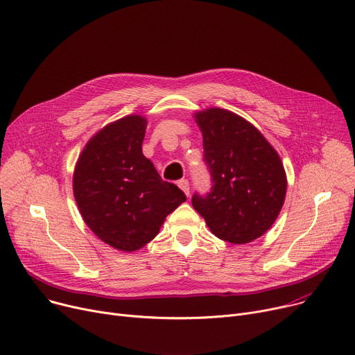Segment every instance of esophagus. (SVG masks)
Masks as SVG:
<instances>
[{"instance_id": "esophagus-1", "label": "esophagus", "mask_w": 355, "mask_h": 355, "mask_svg": "<svg viewBox=\"0 0 355 355\" xmlns=\"http://www.w3.org/2000/svg\"><path fill=\"white\" fill-rule=\"evenodd\" d=\"M178 187L185 193L187 197L190 196V182H188V180H180L178 181Z\"/></svg>"}]
</instances>
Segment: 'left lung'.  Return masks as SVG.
Returning a JSON list of instances; mask_svg holds the SVG:
<instances>
[{"label": "left lung", "instance_id": "8db88e82", "mask_svg": "<svg viewBox=\"0 0 355 355\" xmlns=\"http://www.w3.org/2000/svg\"><path fill=\"white\" fill-rule=\"evenodd\" d=\"M202 132L212 187L193 207L220 240L247 244L275 223L284 205L287 175L274 150L251 123L224 108L194 114Z\"/></svg>", "mask_w": 355, "mask_h": 355}]
</instances>
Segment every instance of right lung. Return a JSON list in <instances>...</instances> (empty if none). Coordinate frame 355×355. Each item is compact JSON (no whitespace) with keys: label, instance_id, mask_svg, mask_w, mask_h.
<instances>
[{"label":"right lung","instance_id":"obj_1","mask_svg":"<svg viewBox=\"0 0 355 355\" xmlns=\"http://www.w3.org/2000/svg\"><path fill=\"white\" fill-rule=\"evenodd\" d=\"M147 118L127 115L94 134L83 148L73 191L88 228L124 252L143 248L187 197L164 181L143 154Z\"/></svg>","mask_w":355,"mask_h":355}]
</instances>
